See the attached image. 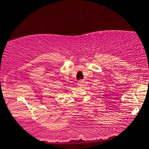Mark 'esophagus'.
<instances>
[{
    "mask_svg": "<svg viewBox=\"0 0 149 149\" xmlns=\"http://www.w3.org/2000/svg\"><path fill=\"white\" fill-rule=\"evenodd\" d=\"M84 84V80H79V81H78L77 85L79 86H82Z\"/></svg>",
    "mask_w": 149,
    "mask_h": 149,
    "instance_id": "obj_1",
    "label": "esophagus"
}]
</instances>
